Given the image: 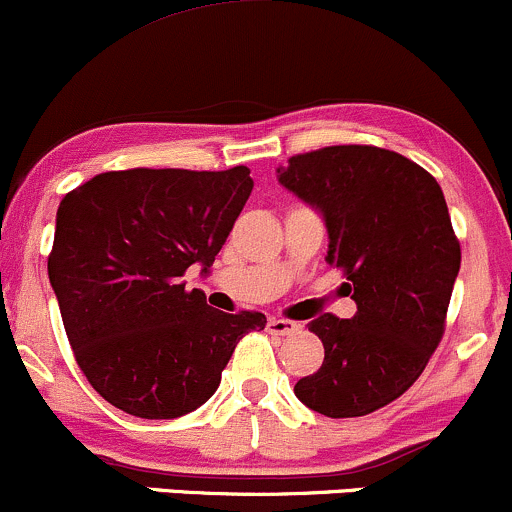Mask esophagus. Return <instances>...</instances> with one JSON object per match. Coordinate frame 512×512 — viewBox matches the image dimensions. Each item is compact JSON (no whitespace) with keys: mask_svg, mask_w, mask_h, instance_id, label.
Wrapping results in <instances>:
<instances>
[{"mask_svg":"<svg viewBox=\"0 0 512 512\" xmlns=\"http://www.w3.org/2000/svg\"><path fill=\"white\" fill-rule=\"evenodd\" d=\"M268 332L276 334V337H293L300 332V324L293 320H280V317H271L268 320Z\"/></svg>","mask_w":512,"mask_h":512,"instance_id":"1","label":"esophagus"}]
</instances>
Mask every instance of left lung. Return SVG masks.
I'll list each match as a JSON object with an SVG mask.
<instances>
[{
  "mask_svg": "<svg viewBox=\"0 0 512 512\" xmlns=\"http://www.w3.org/2000/svg\"><path fill=\"white\" fill-rule=\"evenodd\" d=\"M278 183L322 214L327 263L349 280L356 315L315 317L320 371L295 395L327 417H361L420 378L444 334L461 249L437 180L376 146H327L278 168Z\"/></svg>",
  "mask_w": 512,
  "mask_h": 512,
  "instance_id": "1",
  "label": "left lung"
}]
</instances>
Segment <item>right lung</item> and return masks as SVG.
Segmentation results:
<instances>
[{"label":"right lung","instance_id":"add662e5","mask_svg":"<svg viewBox=\"0 0 512 512\" xmlns=\"http://www.w3.org/2000/svg\"><path fill=\"white\" fill-rule=\"evenodd\" d=\"M229 170L131 168L63 197L48 278L75 361L114 408L146 420L188 415L212 398L261 312L212 310L185 290L227 241L254 180Z\"/></svg>","mask_w":512,"mask_h":512}]
</instances>
